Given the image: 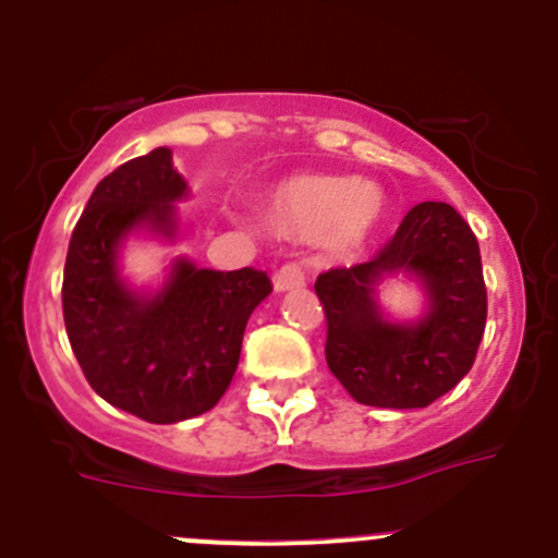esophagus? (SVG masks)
<instances>
[{
    "label": "esophagus",
    "mask_w": 558,
    "mask_h": 558,
    "mask_svg": "<svg viewBox=\"0 0 558 558\" xmlns=\"http://www.w3.org/2000/svg\"><path fill=\"white\" fill-rule=\"evenodd\" d=\"M272 283L275 291L300 289V286H305V272H302L300 264H283V267L272 275Z\"/></svg>",
    "instance_id": "1"
}]
</instances>
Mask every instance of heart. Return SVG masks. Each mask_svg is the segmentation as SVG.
I'll return each mask as SVG.
<instances>
[{"label": "heart", "mask_w": 558, "mask_h": 558, "mask_svg": "<svg viewBox=\"0 0 558 558\" xmlns=\"http://www.w3.org/2000/svg\"><path fill=\"white\" fill-rule=\"evenodd\" d=\"M384 213V194L367 180L300 174L275 185L262 202L269 227L291 238L324 234L326 243L351 247L373 232Z\"/></svg>", "instance_id": "obj_1"}]
</instances>
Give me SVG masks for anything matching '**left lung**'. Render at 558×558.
Masks as SVG:
<instances>
[{
    "mask_svg": "<svg viewBox=\"0 0 558 558\" xmlns=\"http://www.w3.org/2000/svg\"><path fill=\"white\" fill-rule=\"evenodd\" d=\"M393 271L418 277L430 313L418 325H391L374 286ZM326 315V364L356 402L426 408L464 378L486 329L481 247L470 223L446 202H421L397 234L356 267L318 275Z\"/></svg>",
    "mask_w": 558,
    "mask_h": 558,
    "instance_id": "obj_1",
    "label": "left lung"
}]
</instances>
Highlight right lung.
I'll use <instances>...</instances> for the list:
<instances>
[{
	"label": "right lung",
	"mask_w": 558,
	"mask_h": 558,
	"mask_svg": "<svg viewBox=\"0 0 558 558\" xmlns=\"http://www.w3.org/2000/svg\"><path fill=\"white\" fill-rule=\"evenodd\" d=\"M189 194L170 148L126 161L99 180L72 232L64 264V326L99 397L150 424H178L216 408L234 378L245 324L272 283L253 267L218 272L178 258L156 294L118 272L134 229L172 240L174 202Z\"/></svg>",
	"instance_id": "obj_1"
}]
</instances>
